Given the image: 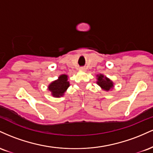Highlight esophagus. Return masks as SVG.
<instances>
[{
	"instance_id": "1",
	"label": "esophagus",
	"mask_w": 153,
	"mask_h": 153,
	"mask_svg": "<svg viewBox=\"0 0 153 153\" xmlns=\"http://www.w3.org/2000/svg\"><path fill=\"white\" fill-rule=\"evenodd\" d=\"M80 71H85V69L84 68H80Z\"/></svg>"
}]
</instances>
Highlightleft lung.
<instances>
[{
	"label": "left lung",
	"mask_w": 153,
	"mask_h": 153,
	"mask_svg": "<svg viewBox=\"0 0 153 153\" xmlns=\"http://www.w3.org/2000/svg\"><path fill=\"white\" fill-rule=\"evenodd\" d=\"M96 77H97L96 78V79H97L96 83L101 88L102 90L108 92V91L112 90L114 88V84L113 81L108 78H107L106 76H104V75L99 74L96 75Z\"/></svg>",
	"instance_id": "left-lung-1"
}]
</instances>
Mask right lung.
I'll return each instance as SVG.
<instances>
[{"mask_svg": "<svg viewBox=\"0 0 153 153\" xmlns=\"http://www.w3.org/2000/svg\"><path fill=\"white\" fill-rule=\"evenodd\" d=\"M70 86L68 76L65 74L60 75L57 80L49 84L47 89L54 98H59L64 96L65 93Z\"/></svg>", "mask_w": 153, "mask_h": 153, "instance_id": "add662e5", "label": "right lung"}]
</instances>
